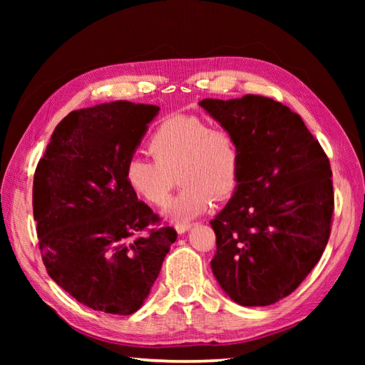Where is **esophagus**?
<instances>
[{"label":"esophagus","instance_id":"34e87169","mask_svg":"<svg viewBox=\"0 0 365 365\" xmlns=\"http://www.w3.org/2000/svg\"><path fill=\"white\" fill-rule=\"evenodd\" d=\"M176 233L178 235H184L185 231H189L192 228V224H176Z\"/></svg>","mask_w":365,"mask_h":365}]
</instances>
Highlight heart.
<instances>
[{
	"instance_id": "heart-1",
	"label": "heart",
	"mask_w": 365,
	"mask_h": 365,
	"mask_svg": "<svg viewBox=\"0 0 365 365\" xmlns=\"http://www.w3.org/2000/svg\"><path fill=\"white\" fill-rule=\"evenodd\" d=\"M149 150L155 160L132 157L125 178L132 192L157 207L164 205L180 175L182 189L169 202L165 216L187 222L233 193L239 178V148L224 128H208L196 115H173L153 132Z\"/></svg>"
}]
</instances>
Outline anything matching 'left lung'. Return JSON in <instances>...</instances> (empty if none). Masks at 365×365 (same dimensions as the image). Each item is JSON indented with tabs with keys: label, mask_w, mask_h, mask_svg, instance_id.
I'll return each instance as SVG.
<instances>
[{
	"label": "left lung",
	"mask_w": 365,
	"mask_h": 365,
	"mask_svg": "<svg viewBox=\"0 0 365 365\" xmlns=\"http://www.w3.org/2000/svg\"><path fill=\"white\" fill-rule=\"evenodd\" d=\"M235 137L239 178L212 219V271L240 306L294 292L322 259L334 215L329 158L302 117L262 96L200 102Z\"/></svg>",
	"instance_id": "left-lung-1"
}]
</instances>
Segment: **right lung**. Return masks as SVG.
Here are the masks:
<instances>
[{
  "label": "right lung",
  "instance_id": "1",
  "mask_svg": "<svg viewBox=\"0 0 365 365\" xmlns=\"http://www.w3.org/2000/svg\"><path fill=\"white\" fill-rule=\"evenodd\" d=\"M160 113L117 101L73 111L54 129L33 178V216L50 277L77 302L130 315L145 303L176 240L125 178Z\"/></svg>",
  "mask_w": 365,
  "mask_h": 365
}]
</instances>
